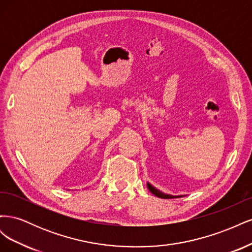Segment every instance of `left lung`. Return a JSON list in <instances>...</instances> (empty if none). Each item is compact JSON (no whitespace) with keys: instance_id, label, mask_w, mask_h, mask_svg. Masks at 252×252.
Returning a JSON list of instances; mask_svg holds the SVG:
<instances>
[{"instance_id":"obj_1","label":"left lung","mask_w":252,"mask_h":252,"mask_svg":"<svg viewBox=\"0 0 252 252\" xmlns=\"http://www.w3.org/2000/svg\"><path fill=\"white\" fill-rule=\"evenodd\" d=\"M147 188L149 189V191H150L152 194H155V195L158 196V197H161V199H175V197L185 196V195H183V194H181V195H172V194L164 193V192L161 191V190H158V189H157L156 187L152 186V185L150 184V183H148V182H147Z\"/></svg>"}]
</instances>
